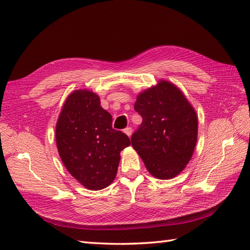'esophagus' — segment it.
<instances>
[{
  "mask_svg": "<svg viewBox=\"0 0 250 250\" xmlns=\"http://www.w3.org/2000/svg\"><path fill=\"white\" fill-rule=\"evenodd\" d=\"M124 132H125V133L126 135H128L129 137L132 135V129H131V128H125V129L124 130Z\"/></svg>",
  "mask_w": 250,
  "mask_h": 250,
  "instance_id": "1",
  "label": "esophagus"
}]
</instances>
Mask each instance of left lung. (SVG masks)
Returning a JSON list of instances; mask_svg holds the SVG:
<instances>
[{"label": "left lung", "mask_w": 250, "mask_h": 250, "mask_svg": "<svg viewBox=\"0 0 250 250\" xmlns=\"http://www.w3.org/2000/svg\"><path fill=\"white\" fill-rule=\"evenodd\" d=\"M134 109L143 122L131 136L147 171L158 179H171L189 163L198 140V116L185 94L161 79L141 92Z\"/></svg>", "instance_id": "1"}]
</instances>
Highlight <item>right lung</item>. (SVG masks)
I'll use <instances>...</instances> for the list:
<instances>
[{
  "label": "right lung",
  "mask_w": 250,
  "mask_h": 250,
  "mask_svg": "<svg viewBox=\"0 0 250 250\" xmlns=\"http://www.w3.org/2000/svg\"><path fill=\"white\" fill-rule=\"evenodd\" d=\"M113 118L102 108L100 97L89 90H75L65 100L56 125V142L61 160L83 187L101 190L114 182L120 151L130 145Z\"/></svg>",
  "instance_id": "1"
}]
</instances>
